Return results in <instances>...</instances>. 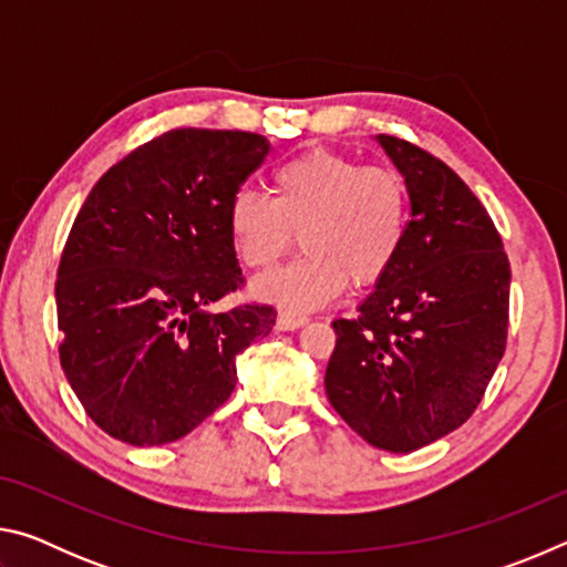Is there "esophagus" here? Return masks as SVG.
<instances>
[{
	"mask_svg": "<svg viewBox=\"0 0 567 567\" xmlns=\"http://www.w3.org/2000/svg\"><path fill=\"white\" fill-rule=\"evenodd\" d=\"M302 324H307V318H302V315H295V312H280V315H277V330H282V332L300 330Z\"/></svg>",
	"mask_w": 567,
	"mask_h": 567,
	"instance_id": "esophagus-1",
	"label": "esophagus"
}]
</instances>
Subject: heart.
Wrapping results in <instances>:
<instances>
[{"label": "heart", "mask_w": 567, "mask_h": 567, "mask_svg": "<svg viewBox=\"0 0 567 567\" xmlns=\"http://www.w3.org/2000/svg\"><path fill=\"white\" fill-rule=\"evenodd\" d=\"M272 197L239 189L227 229L239 262L270 270L297 243L300 260L252 282V295L285 310H312L344 285H375L398 260L410 225V192L398 172L362 167L338 152L310 150L277 165Z\"/></svg>", "instance_id": "b5f03b06"}]
</instances>
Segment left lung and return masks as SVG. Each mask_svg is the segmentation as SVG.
<instances>
[{
    "mask_svg": "<svg viewBox=\"0 0 567 567\" xmlns=\"http://www.w3.org/2000/svg\"><path fill=\"white\" fill-rule=\"evenodd\" d=\"M410 192L398 260L334 320L324 390L370 445L412 453L473 415L503 360L511 262L487 209L445 162L378 134Z\"/></svg>",
    "mask_w": 567,
    "mask_h": 567,
    "instance_id": "obj_1",
    "label": "left lung"
}]
</instances>
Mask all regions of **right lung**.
<instances>
[{"label":"right lung","mask_w":567,"mask_h":567,"mask_svg":"<svg viewBox=\"0 0 567 567\" xmlns=\"http://www.w3.org/2000/svg\"><path fill=\"white\" fill-rule=\"evenodd\" d=\"M270 142L172 130L112 165L84 199L56 272L62 370L104 433L155 447L233 395L237 354L275 310L213 305L243 282L227 229L239 185Z\"/></svg>","instance_id":"add662e5"}]
</instances>
